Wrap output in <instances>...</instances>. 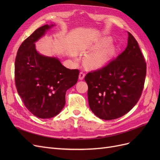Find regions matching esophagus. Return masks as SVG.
Masks as SVG:
<instances>
[{
  "label": "esophagus",
  "instance_id": "esophagus-1",
  "mask_svg": "<svg viewBox=\"0 0 160 160\" xmlns=\"http://www.w3.org/2000/svg\"><path fill=\"white\" fill-rule=\"evenodd\" d=\"M85 76V73L83 72H81L79 73V79L80 80H83L84 79V77Z\"/></svg>",
  "mask_w": 160,
  "mask_h": 160
}]
</instances>
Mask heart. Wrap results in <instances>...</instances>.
<instances>
[{
  "label": "heart",
  "instance_id": "obj_1",
  "mask_svg": "<svg viewBox=\"0 0 160 160\" xmlns=\"http://www.w3.org/2000/svg\"><path fill=\"white\" fill-rule=\"evenodd\" d=\"M107 41H102L97 43L93 49H99L101 47L105 45ZM115 53V49L112 45H109L101 48L100 49L96 50L88 56L86 59V64L91 68H97V67H102L107 64L112 58Z\"/></svg>",
  "mask_w": 160,
  "mask_h": 160
}]
</instances>
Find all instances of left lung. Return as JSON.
Returning a JSON list of instances; mask_svg holds the SVG:
<instances>
[{
    "label": "left lung",
    "mask_w": 160,
    "mask_h": 160,
    "mask_svg": "<svg viewBox=\"0 0 160 160\" xmlns=\"http://www.w3.org/2000/svg\"><path fill=\"white\" fill-rule=\"evenodd\" d=\"M128 32L125 51L101 69L85 77L89 108L100 119L122 117L136 105L142 93L146 62L137 41Z\"/></svg>",
    "instance_id": "1"
}]
</instances>
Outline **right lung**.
<instances>
[{
    "label": "right lung",
    "mask_w": 160,
    "mask_h": 160,
    "mask_svg": "<svg viewBox=\"0 0 160 160\" xmlns=\"http://www.w3.org/2000/svg\"><path fill=\"white\" fill-rule=\"evenodd\" d=\"M53 25L37 28L19 47L14 64V81L18 95L36 117L51 118L65 104L67 89L75 85L79 71L69 69L55 57L40 55L35 42Z\"/></svg>",
    "instance_id": "add662e5"
}]
</instances>
